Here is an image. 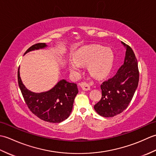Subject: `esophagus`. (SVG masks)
<instances>
[{
    "label": "esophagus",
    "mask_w": 156,
    "mask_h": 156,
    "mask_svg": "<svg viewBox=\"0 0 156 156\" xmlns=\"http://www.w3.org/2000/svg\"><path fill=\"white\" fill-rule=\"evenodd\" d=\"M80 87H81V88H82V90H83L87 91V90H90V85H89L87 83V82H82V83L80 84Z\"/></svg>",
    "instance_id": "34e87169"
}]
</instances>
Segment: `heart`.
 <instances>
[{
	"mask_svg": "<svg viewBox=\"0 0 156 156\" xmlns=\"http://www.w3.org/2000/svg\"><path fill=\"white\" fill-rule=\"evenodd\" d=\"M72 59L68 64L71 71L78 72L80 66L88 65V70L93 77L103 78L112 70L115 55L111 48L93 45L78 49Z\"/></svg>",
	"mask_w": 156,
	"mask_h": 156,
	"instance_id": "b5f03b06",
	"label": "heart"
}]
</instances>
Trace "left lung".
<instances>
[{"label": "left lung", "mask_w": 156, "mask_h": 156, "mask_svg": "<svg viewBox=\"0 0 156 156\" xmlns=\"http://www.w3.org/2000/svg\"><path fill=\"white\" fill-rule=\"evenodd\" d=\"M126 49L124 63L113 77L101 85L102 97L94 106L98 114L112 117L127 108L133 97L139 82L136 57L129 46L121 41Z\"/></svg>", "instance_id": "8db88e82"}]
</instances>
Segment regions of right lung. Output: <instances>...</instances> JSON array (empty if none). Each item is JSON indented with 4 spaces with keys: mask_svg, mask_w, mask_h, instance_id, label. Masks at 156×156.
Segmentation results:
<instances>
[{
    "mask_svg": "<svg viewBox=\"0 0 156 156\" xmlns=\"http://www.w3.org/2000/svg\"><path fill=\"white\" fill-rule=\"evenodd\" d=\"M44 43H39L29 48L27 53L47 48ZM24 54V55H25ZM18 83L25 103L33 113L41 120L49 122H60L66 120L70 115L74 101L78 93L77 84L59 80L54 88L46 92H31L25 87L20 77L18 69Z\"/></svg>",
    "mask_w": 156,
    "mask_h": 156,
    "instance_id": "1",
    "label": "right lung"
}]
</instances>
